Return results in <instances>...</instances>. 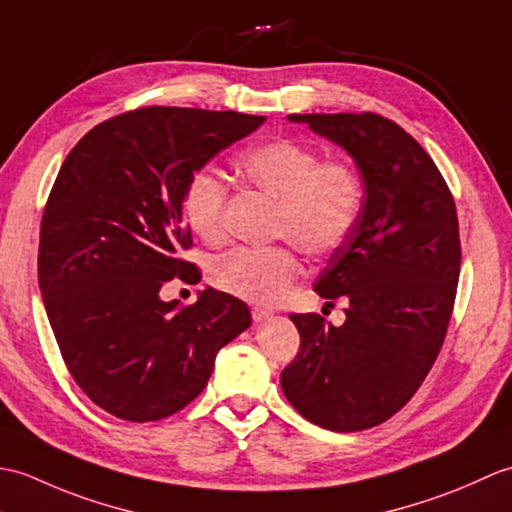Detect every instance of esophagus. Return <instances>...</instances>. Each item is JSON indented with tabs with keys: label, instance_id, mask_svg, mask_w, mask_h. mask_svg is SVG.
Masks as SVG:
<instances>
[{
	"label": "esophagus",
	"instance_id": "1",
	"mask_svg": "<svg viewBox=\"0 0 512 512\" xmlns=\"http://www.w3.org/2000/svg\"><path fill=\"white\" fill-rule=\"evenodd\" d=\"M250 312H253V319H255L257 323H262V321H266V319L273 317V312L266 310V308H253Z\"/></svg>",
	"mask_w": 512,
	"mask_h": 512
}]
</instances>
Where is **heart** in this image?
I'll use <instances>...</instances> for the list:
<instances>
[{
    "label": "heart",
    "instance_id": "b5f03b06",
    "mask_svg": "<svg viewBox=\"0 0 512 512\" xmlns=\"http://www.w3.org/2000/svg\"><path fill=\"white\" fill-rule=\"evenodd\" d=\"M237 173L250 187L277 200L273 235L295 242L314 259L336 253L361 220L365 184L350 160H321L319 151L292 138H270L239 154ZM226 187L211 169H198L182 191L189 231L206 244L224 237ZM301 275V262L288 244L235 248L211 266L213 284L228 295L277 303Z\"/></svg>",
    "mask_w": 512,
    "mask_h": 512
}]
</instances>
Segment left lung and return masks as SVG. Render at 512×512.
Instances as JSON below:
<instances>
[{"instance_id":"1","label":"left lung","mask_w":512,"mask_h":512,"mask_svg":"<svg viewBox=\"0 0 512 512\" xmlns=\"http://www.w3.org/2000/svg\"><path fill=\"white\" fill-rule=\"evenodd\" d=\"M343 147L365 182L363 213L332 253L314 290L347 301L336 328L319 314H290L301 345L281 389L303 418L330 431L389 420L436 363L460 277V228L436 162L389 118L290 114Z\"/></svg>"}]
</instances>
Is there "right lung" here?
Here are the masks:
<instances>
[{
	"label": "right lung",
	"mask_w": 512,
	"mask_h": 512,
	"mask_svg": "<svg viewBox=\"0 0 512 512\" xmlns=\"http://www.w3.org/2000/svg\"><path fill=\"white\" fill-rule=\"evenodd\" d=\"M266 116L140 107L85 134L63 160L43 211L39 288L74 383L94 405L154 422L200 396L217 352L250 325V310L206 288L193 306L160 288L198 277L184 262L191 231L182 191Z\"/></svg>",
	"instance_id": "add662e5"
}]
</instances>
